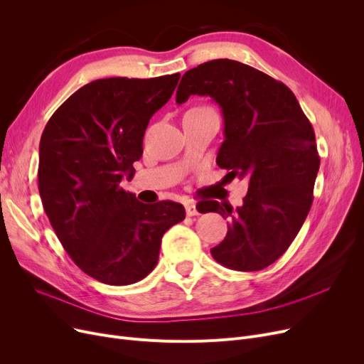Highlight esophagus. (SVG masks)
<instances>
[{"label":"esophagus","mask_w":364,"mask_h":364,"mask_svg":"<svg viewBox=\"0 0 364 364\" xmlns=\"http://www.w3.org/2000/svg\"><path fill=\"white\" fill-rule=\"evenodd\" d=\"M186 214H187L188 217L199 215V209H198L196 203H193V202H188V203H186Z\"/></svg>","instance_id":"34e87169"}]
</instances>
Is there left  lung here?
I'll list each match as a JSON object with an SVG mask.
<instances>
[{"label": "left lung", "mask_w": 364, "mask_h": 364, "mask_svg": "<svg viewBox=\"0 0 364 364\" xmlns=\"http://www.w3.org/2000/svg\"><path fill=\"white\" fill-rule=\"evenodd\" d=\"M209 95L224 119L217 165L250 180L243 203L217 200L203 213L230 218L224 240L211 254L237 272H258L279 259L296 237L313 203L320 166L314 129L294 92L251 66L218 59L187 70L176 102Z\"/></svg>", "instance_id": "obj_1"}]
</instances>
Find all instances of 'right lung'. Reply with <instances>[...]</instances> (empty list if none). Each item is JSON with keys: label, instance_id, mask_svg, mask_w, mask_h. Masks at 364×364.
<instances>
[{"label": "right lung", "instance_id": "right-lung-1", "mask_svg": "<svg viewBox=\"0 0 364 364\" xmlns=\"http://www.w3.org/2000/svg\"><path fill=\"white\" fill-rule=\"evenodd\" d=\"M178 80L180 73L92 81L44 128L38 166L44 211L73 262L102 283L144 279L158 262L164 233L186 217L180 203L149 206L121 187L136 172L150 118Z\"/></svg>", "mask_w": 364, "mask_h": 364}]
</instances>
